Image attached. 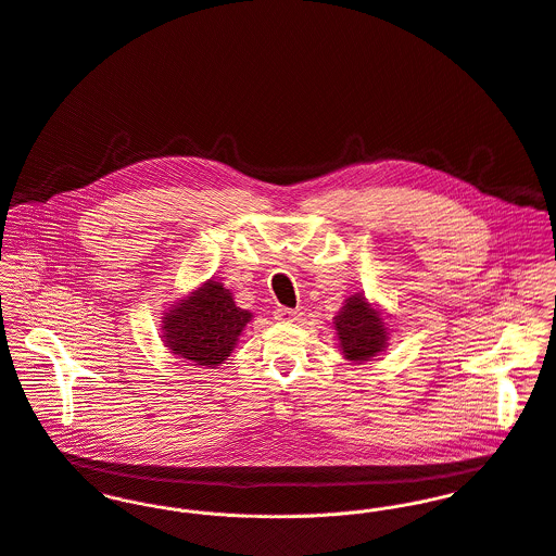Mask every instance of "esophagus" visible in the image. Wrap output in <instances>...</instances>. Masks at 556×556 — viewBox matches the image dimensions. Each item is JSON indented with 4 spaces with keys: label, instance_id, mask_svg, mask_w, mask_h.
Returning <instances> with one entry per match:
<instances>
[{
    "label": "esophagus",
    "instance_id": "34e87169",
    "mask_svg": "<svg viewBox=\"0 0 556 556\" xmlns=\"http://www.w3.org/2000/svg\"><path fill=\"white\" fill-rule=\"evenodd\" d=\"M275 318L281 320V323H294V320L301 318V312L299 309H288V307H277Z\"/></svg>",
    "mask_w": 556,
    "mask_h": 556
}]
</instances>
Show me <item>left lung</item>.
Here are the masks:
<instances>
[{
    "label": "left lung",
    "mask_w": 556,
    "mask_h": 556,
    "mask_svg": "<svg viewBox=\"0 0 556 556\" xmlns=\"http://www.w3.org/2000/svg\"><path fill=\"white\" fill-rule=\"evenodd\" d=\"M339 348L348 361H369L378 356L389 341V327L382 314L367 303L363 294L345 299L343 307L333 318Z\"/></svg>",
    "instance_id": "left-lung-1"
}]
</instances>
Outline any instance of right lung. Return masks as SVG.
Returning <instances> with one entry per match:
<instances>
[{
    "instance_id": "obj_1",
    "label": "right lung",
    "mask_w": 556,
    "mask_h": 556,
    "mask_svg": "<svg viewBox=\"0 0 556 556\" xmlns=\"http://www.w3.org/2000/svg\"><path fill=\"white\" fill-rule=\"evenodd\" d=\"M253 316L236 307L219 281H206L187 299L172 305L163 318L165 345L193 365L217 367Z\"/></svg>"
}]
</instances>
